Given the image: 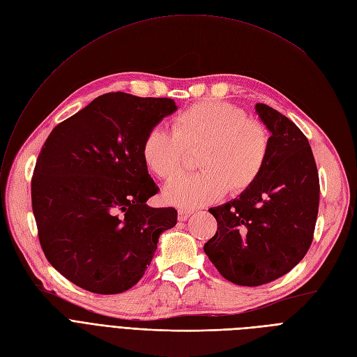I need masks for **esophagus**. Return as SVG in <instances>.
<instances>
[{
	"label": "esophagus",
	"mask_w": 357,
	"mask_h": 357,
	"mask_svg": "<svg viewBox=\"0 0 357 357\" xmlns=\"http://www.w3.org/2000/svg\"><path fill=\"white\" fill-rule=\"evenodd\" d=\"M192 213H193V211H183V209H180L178 211V220H188Z\"/></svg>",
	"instance_id": "1"
}]
</instances>
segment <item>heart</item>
<instances>
[{"label": "heart", "mask_w": 357, "mask_h": 357, "mask_svg": "<svg viewBox=\"0 0 357 357\" xmlns=\"http://www.w3.org/2000/svg\"><path fill=\"white\" fill-rule=\"evenodd\" d=\"M202 172L169 183L164 200L180 209L209 205L228 190H248L263 173L270 138L266 128L248 119L241 107L227 101H202L173 119V133L161 126L144 137L141 155L146 168L161 180L183 169L184 149H197Z\"/></svg>", "instance_id": "1"}]
</instances>
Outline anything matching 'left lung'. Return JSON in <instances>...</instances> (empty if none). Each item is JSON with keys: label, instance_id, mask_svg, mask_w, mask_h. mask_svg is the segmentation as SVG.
<instances>
[{"label": "left lung", "instance_id": "8db88e82", "mask_svg": "<svg viewBox=\"0 0 357 357\" xmlns=\"http://www.w3.org/2000/svg\"><path fill=\"white\" fill-rule=\"evenodd\" d=\"M256 113L271 133L264 169L248 190L209 209L218 229L203 247L219 273L241 286L276 280L305 257L319 205L307 137L267 105L257 103Z\"/></svg>", "mask_w": 357, "mask_h": 357}]
</instances>
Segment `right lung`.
Masks as SVG:
<instances>
[{
	"label": "right lung",
	"instance_id": "obj_1",
	"mask_svg": "<svg viewBox=\"0 0 357 357\" xmlns=\"http://www.w3.org/2000/svg\"><path fill=\"white\" fill-rule=\"evenodd\" d=\"M173 98L109 93L59 123L31 178V206L47 261L82 289L122 294L144 276L174 208H149L158 193L141 155L145 133Z\"/></svg>",
	"mask_w": 357,
	"mask_h": 357
}]
</instances>
